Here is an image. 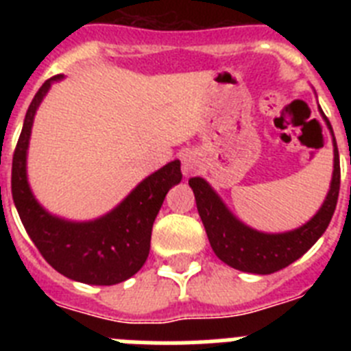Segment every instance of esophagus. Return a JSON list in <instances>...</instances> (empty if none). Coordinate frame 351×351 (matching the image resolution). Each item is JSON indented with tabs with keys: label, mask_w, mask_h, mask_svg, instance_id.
I'll use <instances>...</instances> for the list:
<instances>
[{
	"label": "esophagus",
	"mask_w": 351,
	"mask_h": 351,
	"mask_svg": "<svg viewBox=\"0 0 351 351\" xmlns=\"http://www.w3.org/2000/svg\"><path fill=\"white\" fill-rule=\"evenodd\" d=\"M198 165H200V160H198L197 153L193 151H186L181 156V169L184 176H191L193 172H197Z\"/></svg>",
	"instance_id": "34e87169"
}]
</instances>
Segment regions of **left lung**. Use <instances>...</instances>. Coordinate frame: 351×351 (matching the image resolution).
I'll use <instances>...</instances> for the list:
<instances>
[{"instance_id":"8db88e82","label":"left lung","mask_w":351,"mask_h":351,"mask_svg":"<svg viewBox=\"0 0 351 351\" xmlns=\"http://www.w3.org/2000/svg\"><path fill=\"white\" fill-rule=\"evenodd\" d=\"M320 112L334 137L332 126L328 123L327 116L324 110ZM332 141L334 172L330 190L325 197L324 206L306 225L299 226L295 230L285 232V234H263V232L253 230L243 221H239L234 214L226 209L223 200L210 188L209 182L204 181L202 178L190 179L198 214L209 237L210 247L221 262L243 272L272 274L300 258L322 237L332 219L337 197H339V153H337L336 138Z\"/></svg>"}]
</instances>
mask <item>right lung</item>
<instances>
[{"mask_svg": "<svg viewBox=\"0 0 351 351\" xmlns=\"http://www.w3.org/2000/svg\"><path fill=\"white\" fill-rule=\"evenodd\" d=\"M42 84L24 117L12 161V197L24 228L49 265L86 285H117L137 274L151 247V230L165 195L182 179L181 161L161 167L108 214L95 221H66L35 200L27 184L26 154L36 108L54 80Z\"/></svg>", "mask_w": 351, "mask_h": 351, "instance_id": "add662e5", "label": "right lung"}]
</instances>
